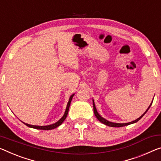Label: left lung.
I'll use <instances>...</instances> for the list:
<instances>
[{"label":"left lung","mask_w":161,"mask_h":161,"mask_svg":"<svg viewBox=\"0 0 161 161\" xmlns=\"http://www.w3.org/2000/svg\"><path fill=\"white\" fill-rule=\"evenodd\" d=\"M153 103V102L151 103V104H150V106L148 107V108L147 109V110L145 112V113L142 114L141 116H140L139 118H137V119H136V120L132 121V122H127V123H115V122H109L108 120H107V119H105L104 118H103V117H101L100 115H99V113H97V109L95 108V104H94V100H93V108H94V114H95V116L98 119L99 121H100L102 123H103L104 125H106L108 126H110V127H123V126H127L128 125H130V124H132V123H135V122H137V121H139L140 119L142 118V117H143L144 114L147 113V110H148L149 108H150V106H151V104Z\"/></svg>","instance_id":"1"}]
</instances>
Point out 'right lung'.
I'll return each instance as SVG.
<instances>
[{"instance_id":"right-lung-1","label":"right lung","mask_w":161,"mask_h":161,"mask_svg":"<svg viewBox=\"0 0 161 161\" xmlns=\"http://www.w3.org/2000/svg\"><path fill=\"white\" fill-rule=\"evenodd\" d=\"M73 96H74V94H72V95L70 97L69 100L68 104H67V109H66L65 113H64V116L57 122H56V123L50 125H47V126H36V125H29L27 123H24H24L28 127H32V128H35V129H38V130H52V129L56 128V127H57L59 125H61V124H62V122L64 121L66 117H67L68 112H69V106H70V104H71V99H72Z\"/></svg>"}]
</instances>
